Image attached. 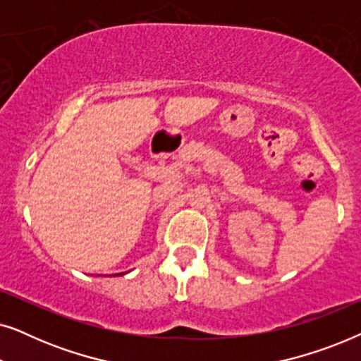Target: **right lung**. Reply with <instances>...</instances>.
<instances>
[{"label":"right lung","instance_id":"right-lung-1","mask_svg":"<svg viewBox=\"0 0 361 361\" xmlns=\"http://www.w3.org/2000/svg\"><path fill=\"white\" fill-rule=\"evenodd\" d=\"M120 274H123V273H120Z\"/></svg>","mask_w":361,"mask_h":361}]
</instances>
